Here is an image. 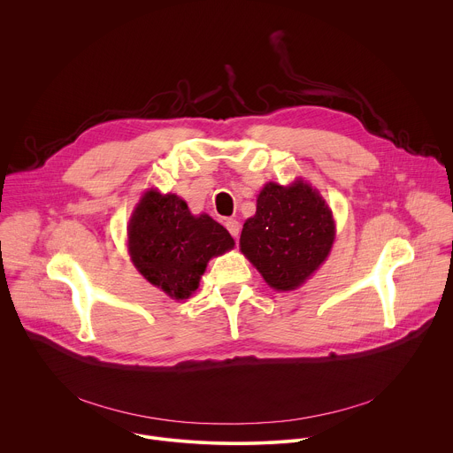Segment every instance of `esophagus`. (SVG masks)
<instances>
[{"label": "esophagus", "mask_w": 453, "mask_h": 453, "mask_svg": "<svg viewBox=\"0 0 453 453\" xmlns=\"http://www.w3.org/2000/svg\"><path fill=\"white\" fill-rule=\"evenodd\" d=\"M224 224H226L227 231L231 233V236H233V238H236V236H238V233H240V224H238V220H234V219H227Z\"/></svg>", "instance_id": "esophagus-1"}]
</instances>
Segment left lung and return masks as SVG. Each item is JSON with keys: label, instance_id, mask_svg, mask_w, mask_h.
I'll return each mask as SVG.
<instances>
[{"label": "left lung", "instance_id": "1", "mask_svg": "<svg viewBox=\"0 0 453 453\" xmlns=\"http://www.w3.org/2000/svg\"><path fill=\"white\" fill-rule=\"evenodd\" d=\"M335 222L326 201L303 179L288 186L267 182L247 219L240 250L278 292L301 287L326 260Z\"/></svg>", "mask_w": 453, "mask_h": 453}]
</instances>
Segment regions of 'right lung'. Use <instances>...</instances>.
<instances>
[{"mask_svg":"<svg viewBox=\"0 0 453 453\" xmlns=\"http://www.w3.org/2000/svg\"><path fill=\"white\" fill-rule=\"evenodd\" d=\"M128 254L140 274L172 299H188L199 288L213 256L233 249L234 240L210 215H191L188 204L157 189L145 196L128 222Z\"/></svg>","mask_w":453,"mask_h":453,"instance_id":"obj_1","label":"right lung"}]
</instances>
